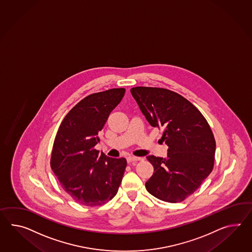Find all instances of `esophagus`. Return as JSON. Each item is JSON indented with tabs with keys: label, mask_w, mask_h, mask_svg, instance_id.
I'll list each match as a JSON object with an SVG mask.
<instances>
[{
	"label": "esophagus",
	"mask_w": 252,
	"mask_h": 252,
	"mask_svg": "<svg viewBox=\"0 0 252 252\" xmlns=\"http://www.w3.org/2000/svg\"><path fill=\"white\" fill-rule=\"evenodd\" d=\"M142 158H138V157H128L127 158V162L131 163V162H134V161H138V160H141Z\"/></svg>",
	"instance_id": "esophagus-1"
}]
</instances>
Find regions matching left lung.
Here are the masks:
<instances>
[{
	"label": "left lung",
	"mask_w": 252,
	"mask_h": 252,
	"mask_svg": "<svg viewBox=\"0 0 252 252\" xmlns=\"http://www.w3.org/2000/svg\"><path fill=\"white\" fill-rule=\"evenodd\" d=\"M142 114L153 127L164 129L167 157L148 156L153 165L147 190L166 202L190 196L213 169L216 142L209 124L189 101L177 93L157 87L130 90Z\"/></svg>",
	"instance_id": "1"
}]
</instances>
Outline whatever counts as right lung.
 Returning <instances> with one entry per match:
<instances>
[{"label": "right lung", "instance_id": "add662e5", "mask_svg": "<svg viewBox=\"0 0 252 252\" xmlns=\"http://www.w3.org/2000/svg\"><path fill=\"white\" fill-rule=\"evenodd\" d=\"M125 88L93 94L68 113L56 134L51 167L63 189L75 202L99 206L117 195L126 159L108 158L94 149L98 134L112 110L120 103Z\"/></svg>", "mask_w": 252, "mask_h": 252}]
</instances>
